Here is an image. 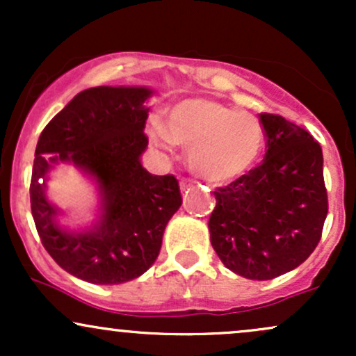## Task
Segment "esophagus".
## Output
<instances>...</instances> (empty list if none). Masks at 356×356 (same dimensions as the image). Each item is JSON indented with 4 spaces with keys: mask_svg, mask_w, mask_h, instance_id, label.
<instances>
[{
    "mask_svg": "<svg viewBox=\"0 0 356 356\" xmlns=\"http://www.w3.org/2000/svg\"><path fill=\"white\" fill-rule=\"evenodd\" d=\"M192 184H194V181H191V179H182V181H181V191L189 189V187H192Z\"/></svg>",
    "mask_w": 356,
    "mask_h": 356,
    "instance_id": "esophagus-1",
    "label": "esophagus"
}]
</instances>
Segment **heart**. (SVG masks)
<instances>
[{"instance_id": "heart-1", "label": "heart", "mask_w": 356, "mask_h": 356, "mask_svg": "<svg viewBox=\"0 0 356 356\" xmlns=\"http://www.w3.org/2000/svg\"><path fill=\"white\" fill-rule=\"evenodd\" d=\"M150 140L170 150L189 149L192 172L204 181L222 184L248 174L264 149L259 118L209 99H186L170 108L164 125L150 127Z\"/></svg>"}]
</instances>
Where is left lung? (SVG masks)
Masks as SVG:
<instances>
[{"instance_id":"left-lung-1","label":"left lung","mask_w":356,"mask_h":356,"mask_svg":"<svg viewBox=\"0 0 356 356\" xmlns=\"http://www.w3.org/2000/svg\"><path fill=\"white\" fill-rule=\"evenodd\" d=\"M264 161L214 191L211 244L224 266L248 280H273L300 266L321 239L328 214L321 147L308 130L261 113Z\"/></svg>"}]
</instances>
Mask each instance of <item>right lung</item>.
I'll list each match as a JSON object with an SVG mask.
<instances>
[{
    "mask_svg": "<svg viewBox=\"0 0 356 356\" xmlns=\"http://www.w3.org/2000/svg\"><path fill=\"white\" fill-rule=\"evenodd\" d=\"M150 95L144 87L83 90L48 122L36 144L30 184L36 231L56 264L88 283L120 284L144 275L182 204L174 175H152L140 164ZM58 161L75 163L99 184L102 216L92 230L70 233L56 224L58 210L44 186Z\"/></svg>",
    "mask_w": 356,
    "mask_h": 356,
    "instance_id": "right-lung-1",
    "label": "right lung"
}]
</instances>
